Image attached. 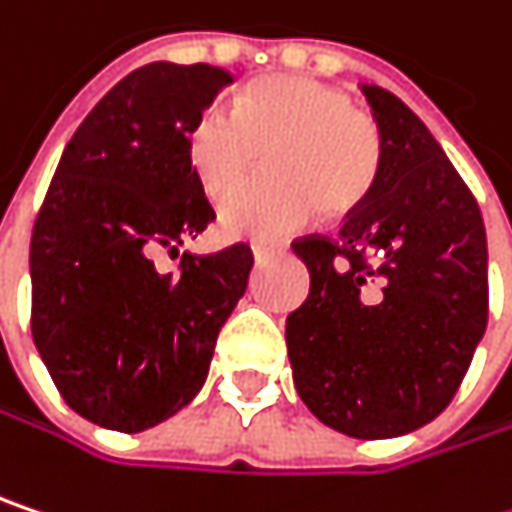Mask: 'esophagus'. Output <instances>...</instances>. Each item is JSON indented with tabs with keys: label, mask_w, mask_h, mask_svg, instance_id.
Wrapping results in <instances>:
<instances>
[{
	"label": "esophagus",
	"mask_w": 512,
	"mask_h": 512,
	"mask_svg": "<svg viewBox=\"0 0 512 512\" xmlns=\"http://www.w3.org/2000/svg\"><path fill=\"white\" fill-rule=\"evenodd\" d=\"M252 255H255V263H266L269 257L278 255L275 246H252Z\"/></svg>",
	"instance_id": "esophagus-1"
}]
</instances>
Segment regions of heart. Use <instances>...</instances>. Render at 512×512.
Listing matches in <instances>:
<instances>
[{
  "label": "heart",
  "mask_w": 512,
  "mask_h": 512,
  "mask_svg": "<svg viewBox=\"0 0 512 512\" xmlns=\"http://www.w3.org/2000/svg\"><path fill=\"white\" fill-rule=\"evenodd\" d=\"M267 152L270 175L233 192ZM187 161L210 199L222 205L228 237L275 240L322 210L343 219L366 205L384 137L349 93L307 75H272L240 90L234 111L210 105L187 134Z\"/></svg>",
  "instance_id": "b5f03b06"
}]
</instances>
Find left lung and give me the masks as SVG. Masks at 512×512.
Wrapping results in <instances>:
<instances>
[{
	"label": "left lung",
	"instance_id": "left-lung-1",
	"mask_svg": "<svg viewBox=\"0 0 512 512\" xmlns=\"http://www.w3.org/2000/svg\"><path fill=\"white\" fill-rule=\"evenodd\" d=\"M384 137L378 184L337 240L293 246L310 293L287 316L310 413L354 440L437 419L487 331V231L442 146L398 96L360 84Z\"/></svg>",
	"mask_w": 512,
	"mask_h": 512
}]
</instances>
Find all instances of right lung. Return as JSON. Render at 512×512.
Masks as SVG:
<instances>
[{
  "instance_id": "add662e5",
  "label": "right lung",
  "mask_w": 512,
  "mask_h": 512,
  "mask_svg": "<svg viewBox=\"0 0 512 512\" xmlns=\"http://www.w3.org/2000/svg\"><path fill=\"white\" fill-rule=\"evenodd\" d=\"M210 64L128 72L67 143L31 234V334L64 401L93 425L140 434L187 407L219 328L246 293L252 249L181 257L213 222L187 134L228 87Z\"/></svg>"
}]
</instances>
